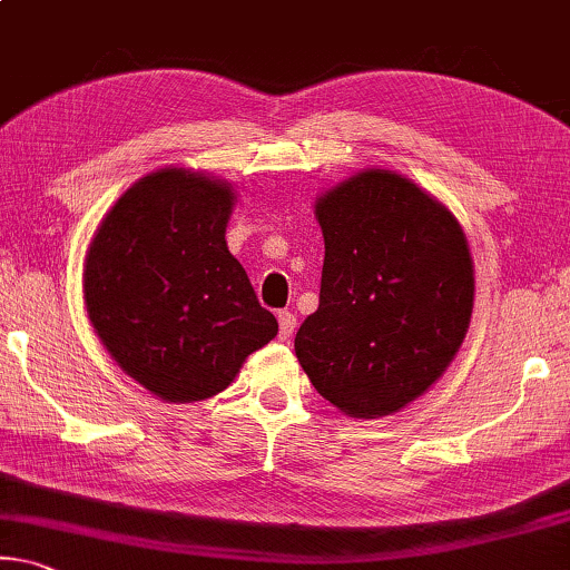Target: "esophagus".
Wrapping results in <instances>:
<instances>
[{
	"instance_id": "obj_1",
	"label": "esophagus",
	"mask_w": 570,
	"mask_h": 570,
	"mask_svg": "<svg viewBox=\"0 0 570 570\" xmlns=\"http://www.w3.org/2000/svg\"><path fill=\"white\" fill-rule=\"evenodd\" d=\"M294 330H296V317H294V314L292 312H278V337H282V340L292 337Z\"/></svg>"
}]
</instances>
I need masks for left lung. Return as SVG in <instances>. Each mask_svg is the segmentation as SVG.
<instances>
[{"label": "left lung", "mask_w": 570, "mask_h": 570, "mask_svg": "<svg viewBox=\"0 0 570 570\" xmlns=\"http://www.w3.org/2000/svg\"><path fill=\"white\" fill-rule=\"evenodd\" d=\"M324 236L320 309L294 350L322 399L383 419L446 373L474 309V261L449 207L367 167L314 200Z\"/></svg>", "instance_id": "8db88e82"}]
</instances>
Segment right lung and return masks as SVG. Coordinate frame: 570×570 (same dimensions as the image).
<instances>
[{"label": "right lung", "instance_id": "1", "mask_svg": "<svg viewBox=\"0 0 570 570\" xmlns=\"http://www.w3.org/2000/svg\"><path fill=\"white\" fill-rule=\"evenodd\" d=\"M236 203L228 179L165 167L126 189L90 238L88 320L114 363L159 401L213 399L278 332L225 243Z\"/></svg>", "mask_w": 570, "mask_h": 570}]
</instances>
